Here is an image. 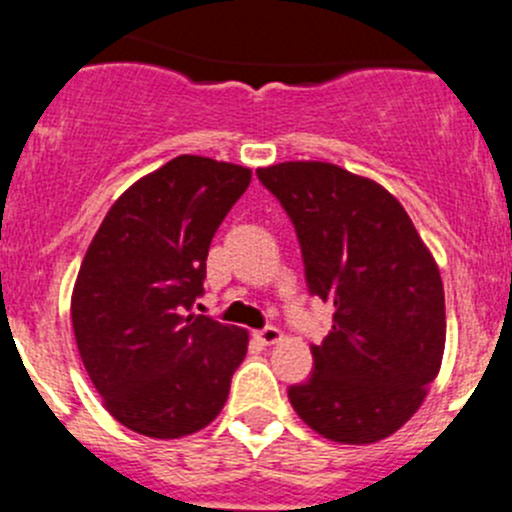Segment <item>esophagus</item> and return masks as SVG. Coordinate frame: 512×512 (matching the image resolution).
Returning <instances> with one entry per match:
<instances>
[{
	"mask_svg": "<svg viewBox=\"0 0 512 512\" xmlns=\"http://www.w3.org/2000/svg\"><path fill=\"white\" fill-rule=\"evenodd\" d=\"M255 337L260 339L262 344H267V347H270V344H277V342H282V332L277 327H265V329H260V332H255Z\"/></svg>",
	"mask_w": 512,
	"mask_h": 512,
	"instance_id": "esophagus-1",
	"label": "esophagus"
}]
</instances>
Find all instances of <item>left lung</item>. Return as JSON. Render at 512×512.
Segmentation results:
<instances>
[{"instance_id": "1", "label": "left lung", "mask_w": 512, "mask_h": 512, "mask_svg": "<svg viewBox=\"0 0 512 512\" xmlns=\"http://www.w3.org/2000/svg\"><path fill=\"white\" fill-rule=\"evenodd\" d=\"M287 210L309 292L334 307L314 371L289 404L349 446L399 431L428 394L446 347L443 282L404 205L376 180L322 160L257 168Z\"/></svg>"}]
</instances>
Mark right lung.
Returning <instances> with one entry per match:
<instances>
[{
    "mask_svg": "<svg viewBox=\"0 0 512 512\" xmlns=\"http://www.w3.org/2000/svg\"><path fill=\"white\" fill-rule=\"evenodd\" d=\"M250 180L225 160H168L111 205L86 250L71 294L76 347L108 414L141 436H188L223 411L247 329L185 312Z\"/></svg>",
    "mask_w": 512,
    "mask_h": 512,
    "instance_id": "obj_1",
    "label": "right lung"
}]
</instances>
